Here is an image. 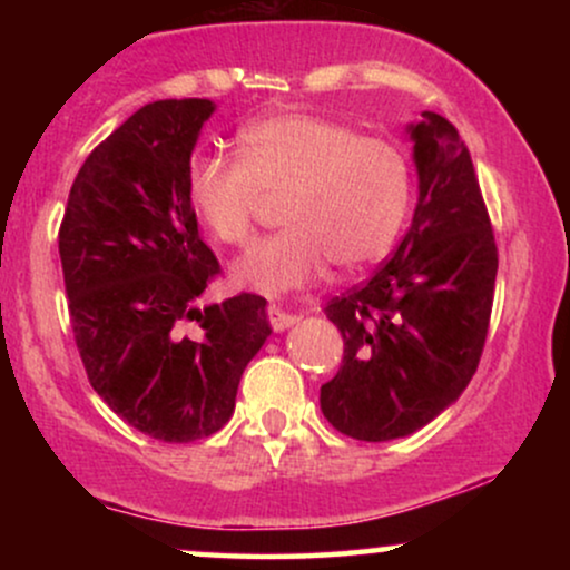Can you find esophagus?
<instances>
[{"instance_id":"esophagus-1","label":"esophagus","mask_w":570,"mask_h":570,"mask_svg":"<svg viewBox=\"0 0 570 570\" xmlns=\"http://www.w3.org/2000/svg\"><path fill=\"white\" fill-rule=\"evenodd\" d=\"M267 316H271V326L276 332L289 330L294 322H299V316H294V313H286V311H278V307H271V313H267Z\"/></svg>"}]
</instances>
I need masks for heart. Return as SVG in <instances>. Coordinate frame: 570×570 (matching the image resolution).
<instances>
[{
  "mask_svg": "<svg viewBox=\"0 0 570 570\" xmlns=\"http://www.w3.org/2000/svg\"><path fill=\"white\" fill-rule=\"evenodd\" d=\"M240 155L203 153L187 168L189 206L222 244H244L263 195H284L286 227L233 265L235 284L284 294L316 278L326 259L358 271L394 244L410 200V166L394 141L281 112L240 130Z\"/></svg>",
  "mask_w": 570,
  "mask_h": 570,
  "instance_id": "b5f03b06",
  "label": "heart"
}]
</instances>
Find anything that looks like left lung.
Here are the masks:
<instances>
[{"instance_id": "obj_1", "label": "left lung", "mask_w": 570, "mask_h": 570, "mask_svg": "<svg viewBox=\"0 0 570 570\" xmlns=\"http://www.w3.org/2000/svg\"><path fill=\"white\" fill-rule=\"evenodd\" d=\"M417 203L389 263L324 307L343 364L322 385L340 434L389 442L423 429L463 394L480 364L499 252L472 155L453 122H410Z\"/></svg>"}]
</instances>
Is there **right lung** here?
<instances>
[{
	"label": "right lung",
	"mask_w": 570,
	"mask_h": 570,
	"mask_svg": "<svg viewBox=\"0 0 570 570\" xmlns=\"http://www.w3.org/2000/svg\"><path fill=\"white\" fill-rule=\"evenodd\" d=\"M214 109L166 98L130 115L82 163L58 233L90 385L128 426L176 444L230 421L273 332L257 294L198 305L219 263L198 235L187 168Z\"/></svg>",
	"instance_id": "right-lung-1"
}]
</instances>
